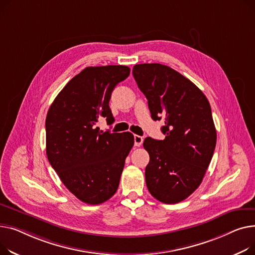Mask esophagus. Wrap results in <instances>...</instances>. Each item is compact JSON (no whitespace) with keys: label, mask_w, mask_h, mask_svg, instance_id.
Returning <instances> with one entry per match:
<instances>
[{"label":"esophagus","mask_w":255,"mask_h":255,"mask_svg":"<svg viewBox=\"0 0 255 255\" xmlns=\"http://www.w3.org/2000/svg\"><path fill=\"white\" fill-rule=\"evenodd\" d=\"M133 139H134V146H141L142 145V143H143V141H144V139H143V137H141V136H138V134H134L133 136Z\"/></svg>","instance_id":"esophagus-1"}]
</instances>
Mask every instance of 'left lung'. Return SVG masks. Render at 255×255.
<instances>
[{
  "instance_id": "obj_1",
  "label": "left lung",
  "mask_w": 255,
  "mask_h": 255,
  "mask_svg": "<svg viewBox=\"0 0 255 255\" xmlns=\"http://www.w3.org/2000/svg\"><path fill=\"white\" fill-rule=\"evenodd\" d=\"M132 75L153 121L164 118L166 138L148 137L143 143L150 156L145 169L147 188L161 203H179L200 186L214 153L210 104L196 84L168 66L134 65Z\"/></svg>"
}]
</instances>
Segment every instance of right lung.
<instances>
[{
  "mask_svg": "<svg viewBox=\"0 0 255 255\" xmlns=\"http://www.w3.org/2000/svg\"><path fill=\"white\" fill-rule=\"evenodd\" d=\"M129 72L127 66L87 67L67 83L47 112V158L65 186L89 205L116 192L133 146L131 132L111 133L97 127L103 117L113 124L111 94Z\"/></svg>",
  "mask_w": 255,
  "mask_h": 255,
  "instance_id": "add662e5",
  "label": "right lung"
}]
</instances>
